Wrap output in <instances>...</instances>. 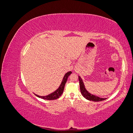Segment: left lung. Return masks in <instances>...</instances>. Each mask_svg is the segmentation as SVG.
Listing matches in <instances>:
<instances>
[{
    "mask_svg": "<svg viewBox=\"0 0 133 133\" xmlns=\"http://www.w3.org/2000/svg\"><path fill=\"white\" fill-rule=\"evenodd\" d=\"M79 81L80 89V91H81V93L84 97L85 99H87V100H90V101H92V102H100L107 99V98H100L98 96L90 93V92L86 89L85 85H84V84L83 83V79L81 78V77H80V76H79Z\"/></svg>",
    "mask_w": 133,
    "mask_h": 133,
    "instance_id": "obj_1",
    "label": "left lung"
}]
</instances>
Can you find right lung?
<instances>
[{
	"mask_svg": "<svg viewBox=\"0 0 133 133\" xmlns=\"http://www.w3.org/2000/svg\"><path fill=\"white\" fill-rule=\"evenodd\" d=\"M71 73L72 72L70 71L67 72V73L64 75L63 79L62 80V82L61 84H60V86L57 90L52 92V93L46 96H40L37 94H34L37 96H38V98H42L43 99H45V100H55V99H58L63 94L64 89V87H65V85L66 83L68 78Z\"/></svg>",
	"mask_w": 133,
	"mask_h": 133,
	"instance_id": "right-lung-1",
	"label": "right lung"
}]
</instances>
